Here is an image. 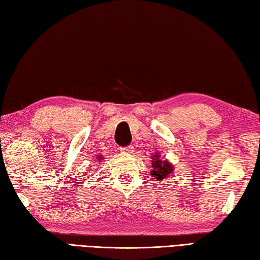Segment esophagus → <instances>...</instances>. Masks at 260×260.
<instances>
[{
	"mask_svg": "<svg viewBox=\"0 0 260 260\" xmlns=\"http://www.w3.org/2000/svg\"><path fill=\"white\" fill-rule=\"evenodd\" d=\"M133 145H128V146H125V147H123V151L124 152H128V153H132V152H133Z\"/></svg>",
	"mask_w": 260,
	"mask_h": 260,
	"instance_id": "obj_1",
	"label": "esophagus"
}]
</instances>
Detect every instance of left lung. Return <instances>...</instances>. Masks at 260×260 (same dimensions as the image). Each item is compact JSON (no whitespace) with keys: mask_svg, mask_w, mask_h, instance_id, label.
<instances>
[{"mask_svg":"<svg viewBox=\"0 0 260 260\" xmlns=\"http://www.w3.org/2000/svg\"><path fill=\"white\" fill-rule=\"evenodd\" d=\"M152 157H154V159L152 161L153 170L151 171V175L153 176L155 179L164 180L165 178H167L172 171H174V167H172L167 160H161L159 154L155 153V155H152Z\"/></svg>","mask_w":260,"mask_h":260,"instance_id":"left-lung-1","label":"left lung"}]
</instances>
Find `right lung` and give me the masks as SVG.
Instances as JSON below:
<instances>
[{
    "label": "right lung",
    "mask_w": 260,
    "mask_h": 260,
    "mask_svg": "<svg viewBox=\"0 0 260 260\" xmlns=\"http://www.w3.org/2000/svg\"><path fill=\"white\" fill-rule=\"evenodd\" d=\"M101 157H103V156H101Z\"/></svg>",
    "instance_id": "1"
}]
</instances>
